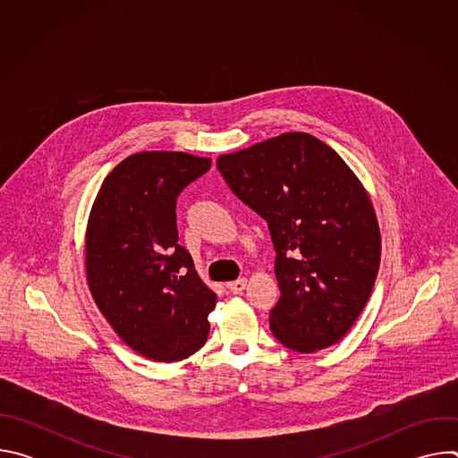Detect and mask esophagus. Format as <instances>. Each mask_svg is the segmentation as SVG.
<instances>
[{
  "mask_svg": "<svg viewBox=\"0 0 458 458\" xmlns=\"http://www.w3.org/2000/svg\"><path fill=\"white\" fill-rule=\"evenodd\" d=\"M246 283H248V281L242 277V279H237V281L228 283L226 288H228L232 293H242V290L246 288Z\"/></svg>",
  "mask_w": 458,
  "mask_h": 458,
  "instance_id": "esophagus-1",
  "label": "esophagus"
}]
</instances>
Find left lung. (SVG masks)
<instances>
[{
    "label": "left lung",
    "mask_w": 458,
    "mask_h": 458,
    "mask_svg": "<svg viewBox=\"0 0 458 458\" xmlns=\"http://www.w3.org/2000/svg\"><path fill=\"white\" fill-rule=\"evenodd\" d=\"M217 168L268 223L281 288L270 311L276 339L299 353L339 343L364 310L380 263V230L360 179L304 132L223 154Z\"/></svg>",
    "instance_id": "obj_1"
}]
</instances>
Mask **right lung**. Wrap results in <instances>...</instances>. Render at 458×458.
Instances as JSON below:
<instances>
[{"mask_svg": "<svg viewBox=\"0 0 458 458\" xmlns=\"http://www.w3.org/2000/svg\"><path fill=\"white\" fill-rule=\"evenodd\" d=\"M210 157L140 152L103 181L85 233L94 302L121 341L156 362H177L208 339L216 293L177 244L175 199Z\"/></svg>", "mask_w": 458, "mask_h": 458, "instance_id": "1", "label": "right lung"}]
</instances>
